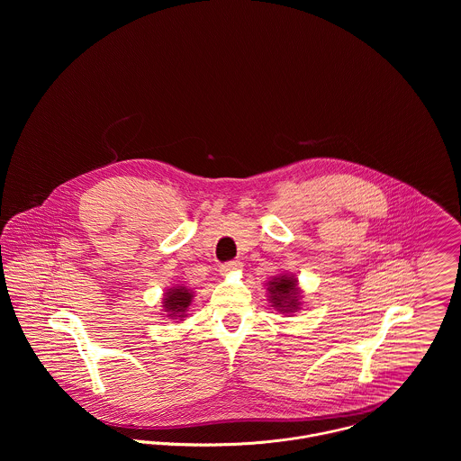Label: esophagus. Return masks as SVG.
<instances>
[{
	"label": "esophagus",
	"mask_w": 461,
	"mask_h": 461,
	"mask_svg": "<svg viewBox=\"0 0 461 461\" xmlns=\"http://www.w3.org/2000/svg\"><path fill=\"white\" fill-rule=\"evenodd\" d=\"M243 264L240 263V261H229V263H223L220 266V271H221V275H227V273H232V271H236V269H240Z\"/></svg>",
	"instance_id": "obj_1"
}]
</instances>
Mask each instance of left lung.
<instances>
[{"mask_svg": "<svg viewBox=\"0 0 461 461\" xmlns=\"http://www.w3.org/2000/svg\"><path fill=\"white\" fill-rule=\"evenodd\" d=\"M269 298L275 309H278L280 312H291L294 309H298L300 302H298V285L296 280L291 276H278L273 278V282H269Z\"/></svg>", "mask_w": 461, "mask_h": 461, "instance_id": "1", "label": "left lung"}]
</instances>
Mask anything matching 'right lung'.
Returning a JSON list of instances; mask_svg holds the SVG:
<instances>
[{"mask_svg":"<svg viewBox=\"0 0 461 461\" xmlns=\"http://www.w3.org/2000/svg\"><path fill=\"white\" fill-rule=\"evenodd\" d=\"M192 298H194V294L186 287L170 289L163 298L165 312H168L170 318H176V316L185 318V312L192 303Z\"/></svg>","mask_w":461,"mask_h":461,"instance_id":"obj_1","label":"right lung"}]
</instances>
